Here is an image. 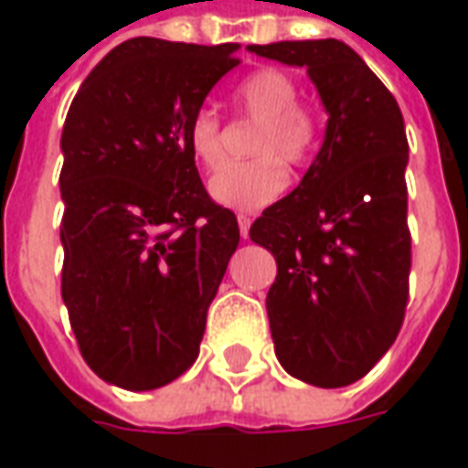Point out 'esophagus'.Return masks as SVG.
I'll return each mask as SVG.
<instances>
[{"instance_id": "1", "label": "esophagus", "mask_w": 468, "mask_h": 468, "mask_svg": "<svg viewBox=\"0 0 468 468\" xmlns=\"http://www.w3.org/2000/svg\"><path fill=\"white\" fill-rule=\"evenodd\" d=\"M238 228H240V235L248 238V230H250V215H238Z\"/></svg>"}]
</instances>
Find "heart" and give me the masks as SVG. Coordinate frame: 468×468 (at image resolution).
<instances>
[{
  "instance_id": "heart-1",
  "label": "heart",
  "mask_w": 468,
  "mask_h": 468,
  "mask_svg": "<svg viewBox=\"0 0 468 468\" xmlns=\"http://www.w3.org/2000/svg\"><path fill=\"white\" fill-rule=\"evenodd\" d=\"M235 105L253 117L255 130L250 153L258 154L248 163H228L210 177L207 190L215 200L238 213H255L271 205L288 185V170L311 160L318 144V117L298 102L301 87L283 69L265 67L248 75L235 87ZM190 153L205 167L223 160L220 120L210 107L195 110L185 127Z\"/></svg>"
}]
</instances>
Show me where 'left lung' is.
I'll return each instance as SVG.
<instances>
[{
	"label": "left lung",
	"instance_id": "obj_1",
	"mask_svg": "<svg viewBox=\"0 0 468 468\" xmlns=\"http://www.w3.org/2000/svg\"><path fill=\"white\" fill-rule=\"evenodd\" d=\"M305 67L328 122L293 193L250 225L278 263L265 308L275 356L293 378L341 388L378 363L409 303V143L399 102L338 39L250 45Z\"/></svg>",
	"mask_w": 468,
	"mask_h": 468
}]
</instances>
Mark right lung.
<instances>
[{"label":"right lung","instance_id":"right-lung-1","mask_svg":"<svg viewBox=\"0 0 468 468\" xmlns=\"http://www.w3.org/2000/svg\"><path fill=\"white\" fill-rule=\"evenodd\" d=\"M238 47L134 37L87 75L62 130V301L102 381L153 391L200 353L207 308L240 243L210 200L185 127Z\"/></svg>","mask_w":468,"mask_h":468}]
</instances>
